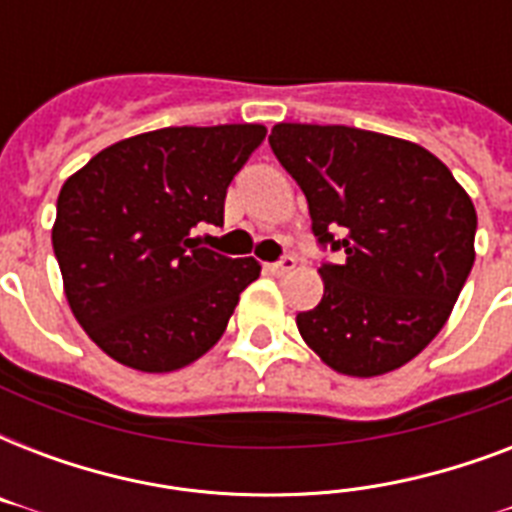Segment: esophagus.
Masks as SVG:
<instances>
[{"instance_id":"34e87169","label":"esophagus","mask_w":512,"mask_h":512,"mask_svg":"<svg viewBox=\"0 0 512 512\" xmlns=\"http://www.w3.org/2000/svg\"><path fill=\"white\" fill-rule=\"evenodd\" d=\"M292 268H295V257H284V260H279V263L265 265V271L273 273V276H284V273H289Z\"/></svg>"}]
</instances>
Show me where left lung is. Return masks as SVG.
I'll return each instance as SVG.
<instances>
[{
  "mask_svg": "<svg viewBox=\"0 0 512 512\" xmlns=\"http://www.w3.org/2000/svg\"><path fill=\"white\" fill-rule=\"evenodd\" d=\"M273 154L303 188L313 233L345 263L319 268L324 297L297 313L305 345L340 374L393 372L444 329L476 260V207L412 140L342 124L281 122Z\"/></svg>",
  "mask_w": 512,
  "mask_h": 512,
  "instance_id": "1",
  "label": "left lung"
}]
</instances>
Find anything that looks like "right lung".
Instances as JSON below:
<instances>
[{
    "label": "right lung",
    "mask_w": 512,
    "mask_h": 512,
    "mask_svg": "<svg viewBox=\"0 0 512 512\" xmlns=\"http://www.w3.org/2000/svg\"><path fill=\"white\" fill-rule=\"evenodd\" d=\"M263 124L164 127L119 140L68 177L52 249L74 319L103 353L138 372H175L223 337L255 257L191 239L223 225L233 175L265 140Z\"/></svg>",
    "instance_id": "right-lung-1"
}]
</instances>
